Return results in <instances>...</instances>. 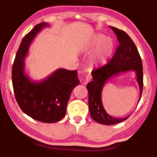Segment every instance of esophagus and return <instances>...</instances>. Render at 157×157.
<instances>
[{"label": "esophagus", "mask_w": 157, "mask_h": 157, "mask_svg": "<svg viewBox=\"0 0 157 157\" xmlns=\"http://www.w3.org/2000/svg\"><path fill=\"white\" fill-rule=\"evenodd\" d=\"M91 77H90V76H86V79H85V80H84V84H86L87 83H88V82L90 81V80H91Z\"/></svg>", "instance_id": "esophagus-1"}]
</instances>
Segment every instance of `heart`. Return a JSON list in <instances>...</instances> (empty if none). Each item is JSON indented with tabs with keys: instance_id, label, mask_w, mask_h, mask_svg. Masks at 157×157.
<instances>
[{
	"instance_id": "b5f03b06",
	"label": "heart",
	"mask_w": 157,
	"mask_h": 157,
	"mask_svg": "<svg viewBox=\"0 0 157 157\" xmlns=\"http://www.w3.org/2000/svg\"><path fill=\"white\" fill-rule=\"evenodd\" d=\"M114 41L111 38L103 34H98L91 44V48L95 50L89 57L91 64L94 66L105 65L112 54Z\"/></svg>"
}]
</instances>
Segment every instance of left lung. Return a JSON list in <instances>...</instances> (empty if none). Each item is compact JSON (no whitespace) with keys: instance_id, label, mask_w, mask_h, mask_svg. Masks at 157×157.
<instances>
[{"instance_id":"obj_1","label":"left lung","mask_w":157,"mask_h":157,"mask_svg":"<svg viewBox=\"0 0 157 157\" xmlns=\"http://www.w3.org/2000/svg\"><path fill=\"white\" fill-rule=\"evenodd\" d=\"M118 38L119 42L116 52L107 64L91 72L93 80L87 84L89 91V107L90 114L97 123L111 125L121 123L129 118H116L111 116L105 111L102 102V92L107 82L113 76L122 72L134 71L136 73V81L140 89L141 97L143 85L142 60L134 41L123 30L110 26Z\"/></svg>"}]
</instances>
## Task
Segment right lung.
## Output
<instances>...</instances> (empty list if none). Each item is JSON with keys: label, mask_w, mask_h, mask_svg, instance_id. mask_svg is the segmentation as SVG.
<instances>
[{"label": "right lung", "mask_w": 157, "mask_h": 157, "mask_svg": "<svg viewBox=\"0 0 157 157\" xmlns=\"http://www.w3.org/2000/svg\"><path fill=\"white\" fill-rule=\"evenodd\" d=\"M49 25L41 23L24 36L12 66V84L16 100L23 112L42 123H54L66 115L73 89L79 84L78 71L59 68L40 81L30 79L25 72V58L36 34Z\"/></svg>", "instance_id": "add662e5"}]
</instances>
